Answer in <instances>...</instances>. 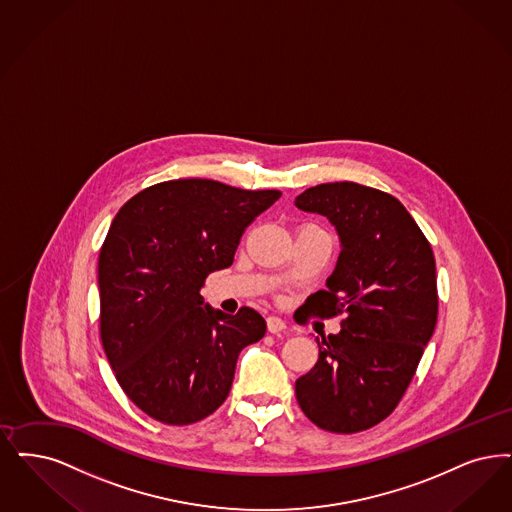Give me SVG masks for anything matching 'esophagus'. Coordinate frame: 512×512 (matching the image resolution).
I'll return each instance as SVG.
<instances>
[{
	"mask_svg": "<svg viewBox=\"0 0 512 512\" xmlns=\"http://www.w3.org/2000/svg\"><path fill=\"white\" fill-rule=\"evenodd\" d=\"M266 328H268L270 333H280V331L286 329V322L282 318H278V316H268L266 318Z\"/></svg>",
	"mask_w": 512,
	"mask_h": 512,
	"instance_id": "1",
	"label": "esophagus"
}]
</instances>
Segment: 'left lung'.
I'll use <instances>...</instances> for the list:
<instances>
[{
  "instance_id": "1",
  "label": "left lung",
  "mask_w": 512,
  "mask_h": 512,
  "mask_svg": "<svg viewBox=\"0 0 512 512\" xmlns=\"http://www.w3.org/2000/svg\"><path fill=\"white\" fill-rule=\"evenodd\" d=\"M295 205L328 217L341 253L308 312L345 314L341 331L318 341V362L295 381L308 419L352 434L387 419L409 387L438 316L432 247L394 196L358 183L307 188ZM307 301V303H308Z\"/></svg>"
}]
</instances>
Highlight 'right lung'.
I'll return each instance as SVG.
<instances>
[{
	"instance_id": "1",
	"label": "right lung",
	"mask_w": 512,
	"mask_h": 512,
	"mask_svg": "<svg viewBox=\"0 0 512 512\" xmlns=\"http://www.w3.org/2000/svg\"><path fill=\"white\" fill-rule=\"evenodd\" d=\"M282 196L209 179L154 184L122 205L99 255L101 339L129 400L165 425L198 423L228 396L242 348L265 318L204 305L247 226Z\"/></svg>"
}]
</instances>
